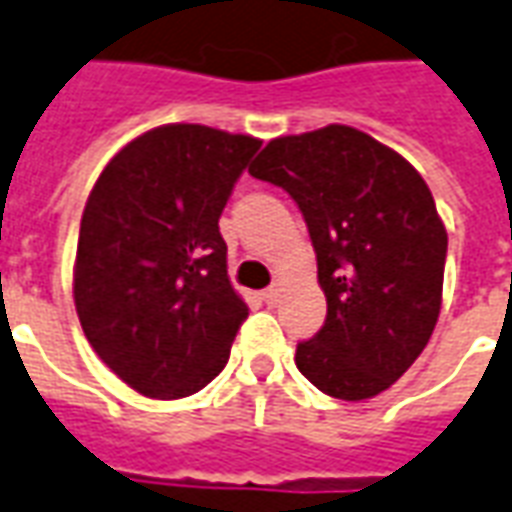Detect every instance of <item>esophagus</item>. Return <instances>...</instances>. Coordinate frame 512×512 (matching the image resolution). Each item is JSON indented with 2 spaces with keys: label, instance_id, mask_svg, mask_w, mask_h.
Returning <instances> with one entry per match:
<instances>
[{
  "label": "esophagus",
  "instance_id": "34e87169",
  "mask_svg": "<svg viewBox=\"0 0 512 512\" xmlns=\"http://www.w3.org/2000/svg\"><path fill=\"white\" fill-rule=\"evenodd\" d=\"M279 293H282V285L277 282V285H271V288L263 290V301H266V304H277Z\"/></svg>",
  "mask_w": 512,
  "mask_h": 512
}]
</instances>
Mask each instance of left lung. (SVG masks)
I'll return each instance as SVG.
<instances>
[{
    "mask_svg": "<svg viewBox=\"0 0 512 512\" xmlns=\"http://www.w3.org/2000/svg\"><path fill=\"white\" fill-rule=\"evenodd\" d=\"M249 172L299 205L326 321L296 348L321 392L367 400L395 384L439 321L447 230L406 158L351 126L271 139Z\"/></svg>",
    "mask_w": 512,
    "mask_h": 512,
    "instance_id": "left-lung-1",
    "label": "left lung"
}]
</instances>
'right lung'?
Returning a JSON list of instances; mask_svg holds the SVG:
<instances>
[{
  "mask_svg": "<svg viewBox=\"0 0 512 512\" xmlns=\"http://www.w3.org/2000/svg\"><path fill=\"white\" fill-rule=\"evenodd\" d=\"M260 139L172 123L128 142L95 180L73 268L76 312L115 376L175 400L222 373L249 315L219 216Z\"/></svg>",
  "mask_w": 512,
  "mask_h": 512,
  "instance_id": "add662e5",
  "label": "right lung"
}]
</instances>
